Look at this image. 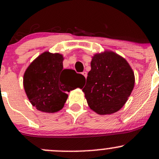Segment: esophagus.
Segmentation results:
<instances>
[{
  "instance_id": "34e87169",
  "label": "esophagus",
  "mask_w": 159,
  "mask_h": 159,
  "mask_svg": "<svg viewBox=\"0 0 159 159\" xmlns=\"http://www.w3.org/2000/svg\"><path fill=\"white\" fill-rule=\"evenodd\" d=\"M82 75H83L84 76L85 78H87V72H85V71H84V72H82Z\"/></svg>"
}]
</instances>
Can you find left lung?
Instances as JSON below:
<instances>
[{
	"instance_id": "1",
	"label": "left lung",
	"mask_w": 159,
	"mask_h": 159,
	"mask_svg": "<svg viewBox=\"0 0 159 159\" xmlns=\"http://www.w3.org/2000/svg\"><path fill=\"white\" fill-rule=\"evenodd\" d=\"M90 66L82 89L87 104L98 114H114L125 105L134 88L132 69L125 59L111 51L95 54Z\"/></svg>"
}]
</instances>
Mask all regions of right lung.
<instances>
[{"mask_svg":"<svg viewBox=\"0 0 159 159\" xmlns=\"http://www.w3.org/2000/svg\"><path fill=\"white\" fill-rule=\"evenodd\" d=\"M63 57L45 52L36 58L24 74L23 85L29 101L37 110L55 113L61 110L67 93L81 88L84 76L73 69H63Z\"/></svg>","mask_w":159,"mask_h":159,"instance_id":"1","label":"right lung"}]
</instances>
